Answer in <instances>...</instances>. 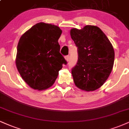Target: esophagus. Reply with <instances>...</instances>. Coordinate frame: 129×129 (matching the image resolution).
<instances>
[{
	"instance_id": "34e87169",
	"label": "esophagus",
	"mask_w": 129,
	"mask_h": 129,
	"mask_svg": "<svg viewBox=\"0 0 129 129\" xmlns=\"http://www.w3.org/2000/svg\"><path fill=\"white\" fill-rule=\"evenodd\" d=\"M65 59L66 60L67 62H68L70 59V56H66V57H65Z\"/></svg>"
}]
</instances>
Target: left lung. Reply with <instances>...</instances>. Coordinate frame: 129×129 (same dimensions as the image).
<instances>
[{"label": "left lung", "mask_w": 129, "mask_h": 129, "mask_svg": "<svg viewBox=\"0 0 129 129\" xmlns=\"http://www.w3.org/2000/svg\"><path fill=\"white\" fill-rule=\"evenodd\" d=\"M78 51V61L71 71L74 84L83 91H94L106 81L114 66L115 52L106 35L99 27L86 25L70 30Z\"/></svg>", "instance_id": "1"}]
</instances>
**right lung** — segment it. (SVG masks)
<instances>
[{
    "instance_id": "add662e5",
    "label": "right lung",
    "mask_w": 129,
    "mask_h": 129,
    "mask_svg": "<svg viewBox=\"0 0 129 129\" xmlns=\"http://www.w3.org/2000/svg\"><path fill=\"white\" fill-rule=\"evenodd\" d=\"M61 34L58 26L40 22L20 37L15 65L23 80L32 89L42 91L51 87L62 64L67 63L59 52Z\"/></svg>"
}]
</instances>
